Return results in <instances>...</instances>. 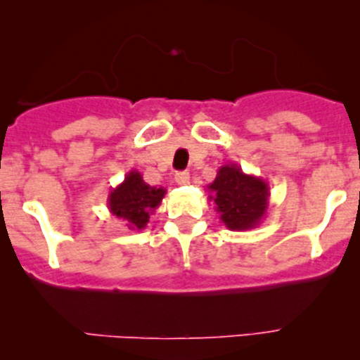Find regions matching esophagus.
<instances>
[{"mask_svg": "<svg viewBox=\"0 0 360 360\" xmlns=\"http://www.w3.org/2000/svg\"><path fill=\"white\" fill-rule=\"evenodd\" d=\"M174 181H176L179 186H186V184H190V174H188V172H177L176 177H174Z\"/></svg>", "mask_w": 360, "mask_h": 360, "instance_id": "esophagus-1", "label": "esophagus"}]
</instances>
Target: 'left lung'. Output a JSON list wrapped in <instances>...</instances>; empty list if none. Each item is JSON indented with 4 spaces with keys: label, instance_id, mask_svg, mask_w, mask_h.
<instances>
[{
    "label": "left lung",
    "instance_id": "obj_1",
    "mask_svg": "<svg viewBox=\"0 0 360 360\" xmlns=\"http://www.w3.org/2000/svg\"><path fill=\"white\" fill-rule=\"evenodd\" d=\"M207 190L228 230H252L266 217L270 186L261 177L245 174L237 163L219 167L216 179Z\"/></svg>",
    "mask_w": 360,
    "mask_h": 360
}]
</instances>
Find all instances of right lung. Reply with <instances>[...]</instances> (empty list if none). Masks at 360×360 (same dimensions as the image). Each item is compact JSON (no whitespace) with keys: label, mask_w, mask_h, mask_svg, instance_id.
I'll return each mask as SVG.
<instances>
[{"label":"right lung","mask_w":360,"mask_h":360,"mask_svg":"<svg viewBox=\"0 0 360 360\" xmlns=\"http://www.w3.org/2000/svg\"><path fill=\"white\" fill-rule=\"evenodd\" d=\"M165 188L150 186L144 183L137 170H130L123 183L112 188L108 197V209L112 216L120 217L130 230L146 228L150 216L165 197Z\"/></svg>","instance_id":"obj_1"}]
</instances>
